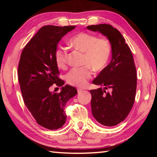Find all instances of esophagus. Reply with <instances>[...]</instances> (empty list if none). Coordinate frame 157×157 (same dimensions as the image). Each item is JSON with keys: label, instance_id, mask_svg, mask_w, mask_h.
<instances>
[{"label": "esophagus", "instance_id": "34e87169", "mask_svg": "<svg viewBox=\"0 0 157 157\" xmlns=\"http://www.w3.org/2000/svg\"><path fill=\"white\" fill-rule=\"evenodd\" d=\"M82 91H83V89H79V88H78V94H79V93H82Z\"/></svg>", "mask_w": 157, "mask_h": 157}]
</instances>
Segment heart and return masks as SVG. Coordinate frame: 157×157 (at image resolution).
<instances>
[{"label":"heart","mask_w":157,"mask_h":157,"mask_svg":"<svg viewBox=\"0 0 157 157\" xmlns=\"http://www.w3.org/2000/svg\"><path fill=\"white\" fill-rule=\"evenodd\" d=\"M68 44L74 50L83 53L82 67L73 68L66 74V80L71 86L82 87L86 85L92 73L100 71L107 65L111 52L110 42L105 38H98L94 34L80 33L71 37ZM55 60L59 68H65L67 63V52L59 48L55 52Z\"/></svg>","instance_id":"b5f03b06"}]
</instances>
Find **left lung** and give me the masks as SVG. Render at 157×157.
<instances>
[{"instance_id": "left-lung-1", "label": "left lung", "mask_w": 157, "mask_h": 157, "mask_svg": "<svg viewBox=\"0 0 157 157\" xmlns=\"http://www.w3.org/2000/svg\"><path fill=\"white\" fill-rule=\"evenodd\" d=\"M89 30L107 36L111 47L110 63L100 71L93 84L105 86L91 90L92 114L98 123L112 127L123 121L134 105L136 71L131 50L121 33L109 24L87 26ZM111 88V92H106Z\"/></svg>"}]
</instances>
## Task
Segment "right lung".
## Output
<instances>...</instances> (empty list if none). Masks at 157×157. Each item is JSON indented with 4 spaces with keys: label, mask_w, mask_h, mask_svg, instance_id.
<instances>
[{
    "label": "right lung",
    "mask_w": 157,
    "mask_h": 157,
    "mask_svg": "<svg viewBox=\"0 0 157 157\" xmlns=\"http://www.w3.org/2000/svg\"><path fill=\"white\" fill-rule=\"evenodd\" d=\"M76 26L46 25L35 34L21 52L18 67L23 101L39 125L50 130L65 124L66 104L78 94L77 89L58 78L55 52L62 37ZM55 83L62 86L59 94L49 91Z\"/></svg>",
    "instance_id": "obj_1"
}]
</instances>
